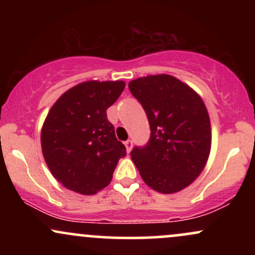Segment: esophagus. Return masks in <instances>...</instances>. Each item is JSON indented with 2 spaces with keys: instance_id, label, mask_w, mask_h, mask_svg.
Returning a JSON list of instances; mask_svg holds the SVG:
<instances>
[{
  "instance_id": "34e87169",
  "label": "esophagus",
  "mask_w": 255,
  "mask_h": 255,
  "mask_svg": "<svg viewBox=\"0 0 255 255\" xmlns=\"http://www.w3.org/2000/svg\"><path fill=\"white\" fill-rule=\"evenodd\" d=\"M125 146H126V150H127L128 153H129L130 150H131V147H133V141H131L130 139H128L127 141H125Z\"/></svg>"
}]
</instances>
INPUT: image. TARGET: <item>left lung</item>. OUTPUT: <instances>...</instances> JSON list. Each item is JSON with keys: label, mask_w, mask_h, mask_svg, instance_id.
Segmentation results:
<instances>
[{"label": "left lung", "mask_w": 255, "mask_h": 255, "mask_svg": "<svg viewBox=\"0 0 255 255\" xmlns=\"http://www.w3.org/2000/svg\"><path fill=\"white\" fill-rule=\"evenodd\" d=\"M144 108L151 135L130 157L154 191H182L201 174L211 150V125L200 96L172 75L139 78L128 84Z\"/></svg>", "instance_id": "8db88e82"}]
</instances>
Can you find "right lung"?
<instances>
[{"mask_svg":"<svg viewBox=\"0 0 255 255\" xmlns=\"http://www.w3.org/2000/svg\"><path fill=\"white\" fill-rule=\"evenodd\" d=\"M125 81H85L57 99L44 121L40 142L52 176L66 188L92 195L113 178L127 154L116 139L107 109L125 90Z\"/></svg>","mask_w":255,"mask_h":255,"instance_id":"right-lung-1","label":"right lung"}]
</instances>
